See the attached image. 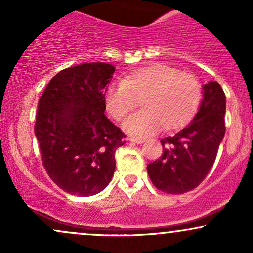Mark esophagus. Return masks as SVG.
Instances as JSON below:
<instances>
[{
  "mask_svg": "<svg viewBox=\"0 0 253 253\" xmlns=\"http://www.w3.org/2000/svg\"><path fill=\"white\" fill-rule=\"evenodd\" d=\"M129 141H132V143H134V144H143L145 141V139L134 138V136H132V138H129Z\"/></svg>",
  "mask_w": 253,
  "mask_h": 253,
  "instance_id": "34e87169",
  "label": "esophagus"
}]
</instances>
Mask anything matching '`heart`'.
Here are the masks:
<instances>
[{
  "label": "heart",
  "instance_id": "b5f03b06",
  "mask_svg": "<svg viewBox=\"0 0 253 253\" xmlns=\"http://www.w3.org/2000/svg\"><path fill=\"white\" fill-rule=\"evenodd\" d=\"M140 100L144 109L127 119L123 127L130 135L149 136L164 126L171 130L189 123L201 101V85L190 72L155 63L110 84L104 96L107 110L118 121Z\"/></svg>",
  "mask_w": 253,
  "mask_h": 253
}]
</instances>
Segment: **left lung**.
<instances>
[{
	"mask_svg": "<svg viewBox=\"0 0 253 253\" xmlns=\"http://www.w3.org/2000/svg\"><path fill=\"white\" fill-rule=\"evenodd\" d=\"M202 101L191 123L173 136L162 139L163 153L147 165L156 188L168 194L195 189L215 162L225 135L226 97L220 84L202 86Z\"/></svg>",
	"mask_w": 253,
	"mask_h": 253,
	"instance_id": "1",
	"label": "left lung"
}]
</instances>
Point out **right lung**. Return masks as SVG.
<instances>
[{
	"mask_svg": "<svg viewBox=\"0 0 253 253\" xmlns=\"http://www.w3.org/2000/svg\"><path fill=\"white\" fill-rule=\"evenodd\" d=\"M115 68L85 63L59 71L38 103L34 126L42 164L60 189L91 196L115 171L125 134L104 115V95Z\"/></svg>",
	"mask_w": 253,
	"mask_h": 253,
	"instance_id": "add662e5",
	"label": "right lung"
}]
</instances>
